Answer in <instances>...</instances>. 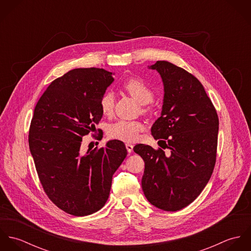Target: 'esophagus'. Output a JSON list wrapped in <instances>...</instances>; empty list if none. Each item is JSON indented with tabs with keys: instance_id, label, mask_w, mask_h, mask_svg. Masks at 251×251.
<instances>
[{
	"instance_id": "34e87169",
	"label": "esophagus",
	"mask_w": 251,
	"mask_h": 251,
	"mask_svg": "<svg viewBox=\"0 0 251 251\" xmlns=\"http://www.w3.org/2000/svg\"><path fill=\"white\" fill-rule=\"evenodd\" d=\"M126 150L128 152H131L133 151V145L132 144L126 143Z\"/></svg>"
}]
</instances>
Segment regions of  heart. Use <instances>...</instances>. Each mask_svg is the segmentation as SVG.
Instances as JSON below:
<instances>
[{"instance_id": "heart-1", "label": "heart", "mask_w": 251, "mask_h": 251, "mask_svg": "<svg viewBox=\"0 0 251 251\" xmlns=\"http://www.w3.org/2000/svg\"><path fill=\"white\" fill-rule=\"evenodd\" d=\"M124 89L127 94L140 104H147L153 99V91L143 80L130 78L124 84ZM114 95L111 92L104 93L100 100V107L103 115L110 116L114 110ZM144 130V126L135 121H119L110 126L108 135L110 138L123 141L133 142L138 139Z\"/></svg>"}]
</instances>
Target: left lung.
Returning <instances> with one entry per match:
<instances>
[{"instance_id": "1", "label": "left lung", "mask_w": 251, "mask_h": 251, "mask_svg": "<svg viewBox=\"0 0 251 251\" xmlns=\"http://www.w3.org/2000/svg\"><path fill=\"white\" fill-rule=\"evenodd\" d=\"M150 69L160 74L164 85L161 116L151 135L169 148L138 144L133 150L145 161L142 188L156 208L179 211L192 203L211 178L216 159L218 116L200 81L167 61Z\"/></svg>"}]
</instances>
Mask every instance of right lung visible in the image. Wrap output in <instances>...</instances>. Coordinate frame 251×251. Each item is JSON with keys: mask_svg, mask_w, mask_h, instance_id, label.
<instances>
[{"mask_svg": "<svg viewBox=\"0 0 251 251\" xmlns=\"http://www.w3.org/2000/svg\"><path fill=\"white\" fill-rule=\"evenodd\" d=\"M113 81L103 69L72 70L48 86L35 107L29 146L36 172L48 198L70 215H92L105 205L127 154L119 140L81 151L82 137L102 118L100 100Z\"/></svg>", "mask_w": 251, "mask_h": 251, "instance_id": "right-lung-1", "label": "right lung"}]
</instances>
